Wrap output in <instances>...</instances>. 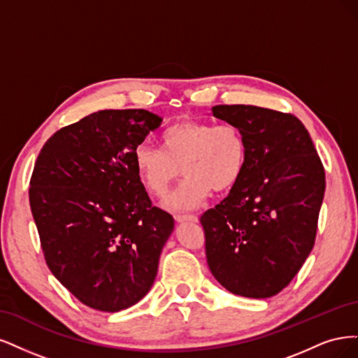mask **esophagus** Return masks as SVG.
Returning <instances> with one entry per match:
<instances>
[{
  "mask_svg": "<svg viewBox=\"0 0 358 358\" xmlns=\"http://www.w3.org/2000/svg\"><path fill=\"white\" fill-rule=\"evenodd\" d=\"M176 220L178 223H198L199 218L196 215H176Z\"/></svg>",
  "mask_w": 358,
  "mask_h": 358,
  "instance_id": "obj_1",
  "label": "esophagus"
}]
</instances>
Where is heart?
<instances>
[{"instance_id":"heart-1","label":"heart","mask_w":358,"mask_h":358,"mask_svg":"<svg viewBox=\"0 0 358 358\" xmlns=\"http://www.w3.org/2000/svg\"><path fill=\"white\" fill-rule=\"evenodd\" d=\"M160 148L140 144L134 150V168L144 189L164 196L180 168L186 176L178 189L164 201L169 211H190L211 193L232 189L244 174L247 141L234 124L186 120L160 135Z\"/></svg>"}]
</instances>
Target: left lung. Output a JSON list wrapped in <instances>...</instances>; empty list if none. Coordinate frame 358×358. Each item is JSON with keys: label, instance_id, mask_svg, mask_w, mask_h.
<instances>
[{"label": "left lung", "instance_id": "8db88e82", "mask_svg": "<svg viewBox=\"0 0 358 358\" xmlns=\"http://www.w3.org/2000/svg\"><path fill=\"white\" fill-rule=\"evenodd\" d=\"M213 116L247 141L244 174L201 217L206 262L227 292L266 299L301 271L314 247L326 177L303 123L256 106H215Z\"/></svg>", "mask_w": 358, "mask_h": 358}]
</instances>
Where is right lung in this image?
I'll return each mask as SVG.
<instances>
[{
	"label": "right lung",
	"mask_w": 358,
	"mask_h": 358,
	"mask_svg": "<svg viewBox=\"0 0 358 358\" xmlns=\"http://www.w3.org/2000/svg\"><path fill=\"white\" fill-rule=\"evenodd\" d=\"M162 117L101 110L50 136L31 177L29 205L45 263L89 308L119 313L150 292L174 230L152 206L134 150Z\"/></svg>",
	"instance_id": "1"
}]
</instances>
